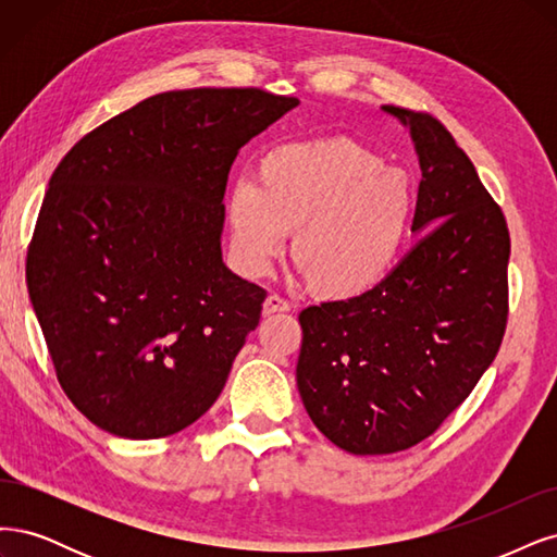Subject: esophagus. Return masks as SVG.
I'll return each instance as SVG.
<instances>
[{
    "label": "esophagus",
    "instance_id": "obj_1",
    "mask_svg": "<svg viewBox=\"0 0 557 557\" xmlns=\"http://www.w3.org/2000/svg\"><path fill=\"white\" fill-rule=\"evenodd\" d=\"M289 310H292L289 300H284L277 294H271V296L265 298V302H263V317H275L280 312H289Z\"/></svg>",
    "mask_w": 557,
    "mask_h": 557
}]
</instances>
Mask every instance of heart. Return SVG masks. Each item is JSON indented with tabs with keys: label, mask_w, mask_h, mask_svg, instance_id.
Instances as JSON below:
<instances>
[{
	"label": "heart",
	"mask_w": 557,
	"mask_h": 557,
	"mask_svg": "<svg viewBox=\"0 0 557 557\" xmlns=\"http://www.w3.org/2000/svg\"><path fill=\"white\" fill-rule=\"evenodd\" d=\"M414 212L407 177L354 140L284 143L268 150L255 181L226 199L231 255L259 277L284 252L312 292L351 300L380 286L398 261Z\"/></svg>",
	"instance_id": "1"
}]
</instances>
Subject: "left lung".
I'll use <instances>...</instances> for the list:
<instances>
[{
    "label": "left lung",
    "instance_id": "1",
    "mask_svg": "<svg viewBox=\"0 0 557 557\" xmlns=\"http://www.w3.org/2000/svg\"><path fill=\"white\" fill-rule=\"evenodd\" d=\"M382 109L414 140L411 231L425 236L372 292L298 314L302 405L354 456L433 435L495 361L509 314V228L470 157L433 115Z\"/></svg>",
    "mask_w": 557,
    "mask_h": 557
}]
</instances>
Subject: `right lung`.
Returning a JSON list of instances; mask_svg holds the SVG:
<instances>
[{
	"instance_id": "1",
	"label": "right lung",
	"mask_w": 557,
	"mask_h": 557,
	"mask_svg": "<svg viewBox=\"0 0 557 557\" xmlns=\"http://www.w3.org/2000/svg\"><path fill=\"white\" fill-rule=\"evenodd\" d=\"M296 106L259 87L161 92L83 136L52 173L29 300L60 386L106 433L166 437L220 398L265 300L222 261L228 171Z\"/></svg>"
}]
</instances>
